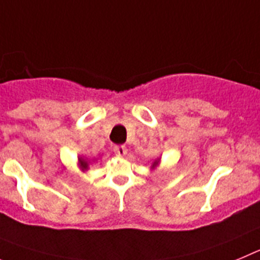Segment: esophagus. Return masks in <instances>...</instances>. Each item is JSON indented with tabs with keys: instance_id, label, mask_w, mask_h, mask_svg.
<instances>
[{
	"instance_id": "esophagus-1",
	"label": "esophagus",
	"mask_w": 260,
	"mask_h": 260,
	"mask_svg": "<svg viewBox=\"0 0 260 260\" xmlns=\"http://www.w3.org/2000/svg\"><path fill=\"white\" fill-rule=\"evenodd\" d=\"M114 153L118 156H124L127 154V147L124 145H118V146L114 147Z\"/></svg>"
}]
</instances>
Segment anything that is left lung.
<instances>
[{
  "mask_svg": "<svg viewBox=\"0 0 260 260\" xmlns=\"http://www.w3.org/2000/svg\"><path fill=\"white\" fill-rule=\"evenodd\" d=\"M159 165H160V158L154 159L153 162H151L150 168H151V170H155V168H158V167H159Z\"/></svg>",
  "mask_w": 260,
  "mask_h": 260,
  "instance_id": "8db88e82",
  "label": "left lung"
}]
</instances>
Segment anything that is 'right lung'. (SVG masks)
I'll list each match as a JSON object with an SVG mask.
<instances>
[{
    "label": "right lung",
    "mask_w": 260,
    "mask_h": 260,
    "mask_svg": "<svg viewBox=\"0 0 260 260\" xmlns=\"http://www.w3.org/2000/svg\"><path fill=\"white\" fill-rule=\"evenodd\" d=\"M93 162H94V160H93ZM90 163H92L90 160H86L83 156H78V166L80 167L81 172H86V171L89 170Z\"/></svg>",
    "instance_id": "right-lung-1"
}]
</instances>
